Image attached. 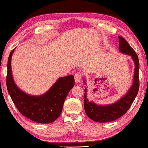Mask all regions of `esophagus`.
I'll list each match as a JSON object with an SVG mask.
<instances>
[{
  "label": "esophagus",
  "instance_id": "1",
  "mask_svg": "<svg viewBox=\"0 0 148 148\" xmlns=\"http://www.w3.org/2000/svg\"><path fill=\"white\" fill-rule=\"evenodd\" d=\"M82 76H83V75H82V73L80 72H77L75 74V79L76 83H79V82H81Z\"/></svg>",
  "mask_w": 148,
  "mask_h": 148
}]
</instances>
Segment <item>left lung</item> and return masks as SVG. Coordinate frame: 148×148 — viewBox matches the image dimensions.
<instances>
[{
  "mask_svg": "<svg viewBox=\"0 0 148 148\" xmlns=\"http://www.w3.org/2000/svg\"><path fill=\"white\" fill-rule=\"evenodd\" d=\"M118 39L120 51L121 52L130 56L135 62V69L134 73L133 84L128 92L126 94V95L124 96L120 100H119L118 102L106 106H99L93 102H88L86 96L87 90H84L85 93L84 97V105L86 114L91 120L97 122L104 123V122H112L125 114L131 106L139 91V62L137 54L122 36H119Z\"/></svg>",
  "mask_w": 148,
  "mask_h": 148,
  "instance_id": "1",
  "label": "left lung"
}]
</instances>
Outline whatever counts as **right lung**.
Masks as SVG:
<instances>
[{"mask_svg": "<svg viewBox=\"0 0 148 148\" xmlns=\"http://www.w3.org/2000/svg\"><path fill=\"white\" fill-rule=\"evenodd\" d=\"M11 51L7 62V88L13 103L21 114L37 123L49 124L60 116L63 104L74 86V76L58 79L48 92L40 97L27 95L20 90L13 82L11 68Z\"/></svg>", "mask_w": 148, "mask_h": 148, "instance_id": "right-lung-1", "label": "right lung"}]
</instances>
